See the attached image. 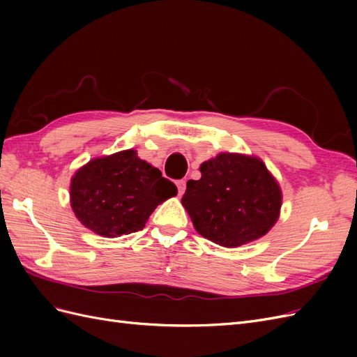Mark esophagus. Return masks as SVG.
Returning a JSON list of instances; mask_svg holds the SVG:
<instances>
[{"instance_id": "34e87169", "label": "esophagus", "mask_w": 357, "mask_h": 357, "mask_svg": "<svg viewBox=\"0 0 357 357\" xmlns=\"http://www.w3.org/2000/svg\"><path fill=\"white\" fill-rule=\"evenodd\" d=\"M177 189H178V195H183L186 190V180H178L177 181Z\"/></svg>"}]
</instances>
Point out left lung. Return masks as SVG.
Returning <instances> with one entry per match:
<instances>
[{
	"instance_id": "left-lung-1",
	"label": "left lung",
	"mask_w": 357,
	"mask_h": 357,
	"mask_svg": "<svg viewBox=\"0 0 357 357\" xmlns=\"http://www.w3.org/2000/svg\"><path fill=\"white\" fill-rule=\"evenodd\" d=\"M181 198L198 234L222 247H240L264 236L282 208V189L256 156L220 153L199 167Z\"/></svg>"
}]
</instances>
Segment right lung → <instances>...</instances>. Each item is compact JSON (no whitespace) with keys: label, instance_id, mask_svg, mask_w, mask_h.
<instances>
[{"label":"right lung","instance_id":"obj_1","mask_svg":"<svg viewBox=\"0 0 357 357\" xmlns=\"http://www.w3.org/2000/svg\"><path fill=\"white\" fill-rule=\"evenodd\" d=\"M176 195L174 183L132 149L89 160L70 186L75 218L107 238L142 231L158 205Z\"/></svg>","mask_w":357,"mask_h":357}]
</instances>
